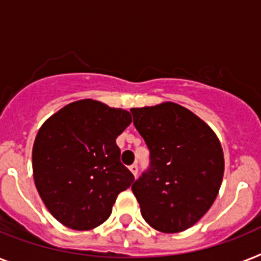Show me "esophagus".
Returning a JSON list of instances; mask_svg holds the SVG:
<instances>
[{"mask_svg": "<svg viewBox=\"0 0 261 261\" xmlns=\"http://www.w3.org/2000/svg\"><path fill=\"white\" fill-rule=\"evenodd\" d=\"M130 171L133 173V175H134V177H137V175H138V166H137V165H131Z\"/></svg>", "mask_w": 261, "mask_h": 261, "instance_id": "obj_1", "label": "esophagus"}]
</instances>
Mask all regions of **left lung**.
I'll return each mask as SVG.
<instances>
[{"label": "left lung", "instance_id": "8db88e82", "mask_svg": "<svg viewBox=\"0 0 261 261\" xmlns=\"http://www.w3.org/2000/svg\"><path fill=\"white\" fill-rule=\"evenodd\" d=\"M134 126L150 150L151 166L131 190L142 217L154 229L178 233L202 219L224 177V152L216 133L173 101L131 109Z\"/></svg>", "mask_w": 261, "mask_h": 261}]
</instances>
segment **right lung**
Returning <instances> with one entry per match:
<instances>
[{
  "label": "right lung",
  "instance_id": "obj_1",
  "mask_svg": "<svg viewBox=\"0 0 261 261\" xmlns=\"http://www.w3.org/2000/svg\"><path fill=\"white\" fill-rule=\"evenodd\" d=\"M130 112L82 99L42 123L32 150L36 189L67 228L91 230L109 219L134 175L120 162L116 138L130 126Z\"/></svg>",
  "mask_w": 261,
  "mask_h": 261
}]
</instances>
